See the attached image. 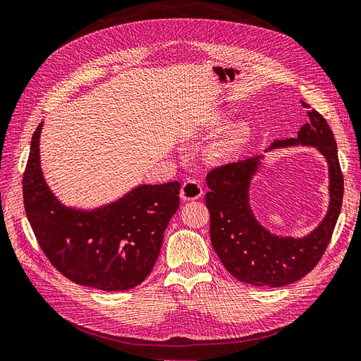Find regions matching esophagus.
I'll use <instances>...</instances> for the list:
<instances>
[{"mask_svg": "<svg viewBox=\"0 0 361 361\" xmlns=\"http://www.w3.org/2000/svg\"><path fill=\"white\" fill-rule=\"evenodd\" d=\"M201 195H203V186L198 180H186L183 182L182 188H180V198L183 201H192L198 200Z\"/></svg>", "mask_w": 361, "mask_h": 361, "instance_id": "1", "label": "esophagus"}]
</instances>
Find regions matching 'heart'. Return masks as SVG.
<instances>
[{
    "label": "heart",
    "instance_id": "heart-1",
    "mask_svg": "<svg viewBox=\"0 0 361 361\" xmlns=\"http://www.w3.org/2000/svg\"><path fill=\"white\" fill-rule=\"evenodd\" d=\"M225 115L222 112H216L214 115H212L209 127L214 130V128H219L222 124H225ZM250 135L252 130L247 123H235L234 126H231L218 140H214L209 147V160L213 163H225L233 160L247 145Z\"/></svg>",
    "mask_w": 361,
    "mask_h": 361
}]
</instances>
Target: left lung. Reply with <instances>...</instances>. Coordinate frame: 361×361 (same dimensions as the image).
Returning <instances> with one entry per match:
<instances>
[{
    "label": "left lung",
    "instance_id": "left-lung-1",
    "mask_svg": "<svg viewBox=\"0 0 361 361\" xmlns=\"http://www.w3.org/2000/svg\"><path fill=\"white\" fill-rule=\"evenodd\" d=\"M305 108H310L302 102ZM310 121L298 137L276 140L271 149L314 147L329 166V209L323 221L305 237L272 234L256 219L250 206V183L264 155L216 167L207 175L206 206L210 212V240L226 271L252 286L281 287L305 277L319 264L334 234L343 197V176L336 140L323 115L308 111Z\"/></svg>",
    "mask_w": 361,
    "mask_h": 361
}]
</instances>
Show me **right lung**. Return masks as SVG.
Masks as SVG:
<instances>
[{
    "label": "right lung",
    "instance_id": "add662e5",
    "mask_svg": "<svg viewBox=\"0 0 361 361\" xmlns=\"http://www.w3.org/2000/svg\"><path fill=\"white\" fill-rule=\"evenodd\" d=\"M23 173V204L39 247L62 276L105 292L133 289L151 274L179 209V182L139 185L92 210L62 204L42 176L39 135Z\"/></svg>",
    "mask_w": 361,
    "mask_h": 361
}]
</instances>
